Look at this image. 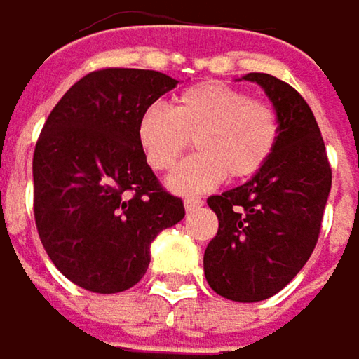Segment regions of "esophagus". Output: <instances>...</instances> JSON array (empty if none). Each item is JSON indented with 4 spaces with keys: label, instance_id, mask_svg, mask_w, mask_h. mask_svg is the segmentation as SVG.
I'll list each match as a JSON object with an SVG mask.
<instances>
[{
    "label": "esophagus",
    "instance_id": "obj_1",
    "mask_svg": "<svg viewBox=\"0 0 359 359\" xmlns=\"http://www.w3.org/2000/svg\"><path fill=\"white\" fill-rule=\"evenodd\" d=\"M201 205H203V201H201V198H196V196H190V198H186V201H184L186 211H194V209H198Z\"/></svg>",
    "mask_w": 359,
    "mask_h": 359
}]
</instances>
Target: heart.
Returning <instances> with one entry per match:
<instances>
[{"label":"heart","mask_w":359,"mask_h":359,"mask_svg":"<svg viewBox=\"0 0 359 359\" xmlns=\"http://www.w3.org/2000/svg\"><path fill=\"white\" fill-rule=\"evenodd\" d=\"M137 144L146 163L167 173L177 167L194 140L198 154L190 158L169 186L196 194L230 180H249L269 163L280 140L276 108L245 90L217 81L184 90L173 108L150 104L137 118Z\"/></svg>","instance_id":"1"}]
</instances>
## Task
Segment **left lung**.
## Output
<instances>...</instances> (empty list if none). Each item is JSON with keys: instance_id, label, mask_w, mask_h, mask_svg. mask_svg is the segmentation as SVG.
<instances>
[{"instance_id": "1", "label": "left lung", "mask_w": 359, "mask_h": 359, "mask_svg": "<svg viewBox=\"0 0 359 359\" xmlns=\"http://www.w3.org/2000/svg\"><path fill=\"white\" fill-rule=\"evenodd\" d=\"M280 116V140L269 163L247 184L209 196L219 228L205 251L209 286L238 303L282 290L316 249L332 171L316 116L288 83L249 73Z\"/></svg>"}]
</instances>
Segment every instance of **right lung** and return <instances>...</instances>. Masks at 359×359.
<instances>
[{
  "label": "right lung",
  "instance_id": "obj_1",
  "mask_svg": "<svg viewBox=\"0 0 359 359\" xmlns=\"http://www.w3.org/2000/svg\"><path fill=\"white\" fill-rule=\"evenodd\" d=\"M177 86L165 73L100 69L50 112L33 154V211L41 245L71 282L121 292L142 280L150 243L184 219L137 144V118Z\"/></svg>",
  "mask_w": 359,
  "mask_h": 359
}]
</instances>
